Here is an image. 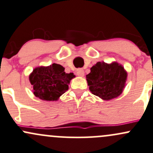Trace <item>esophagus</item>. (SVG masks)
<instances>
[{"mask_svg":"<svg viewBox=\"0 0 153 153\" xmlns=\"http://www.w3.org/2000/svg\"><path fill=\"white\" fill-rule=\"evenodd\" d=\"M76 74L80 77H83L84 76V71H83V69H78L76 71Z\"/></svg>","mask_w":153,"mask_h":153,"instance_id":"esophagus-1","label":"esophagus"}]
</instances>
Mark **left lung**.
<instances>
[{"label":"left lung","mask_w":153,"mask_h":153,"mask_svg":"<svg viewBox=\"0 0 153 153\" xmlns=\"http://www.w3.org/2000/svg\"><path fill=\"white\" fill-rule=\"evenodd\" d=\"M126 79V71L117 62H98L86 75L91 92L104 100H110L121 94Z\"/></svg>","instance_id":"8db88e82"}]
</instances>
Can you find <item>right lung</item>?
<instances>
[{
    "instance_id": "1",
    "label": "right lung",
    "mask_w": 153,
    "mask_h": 153,
    "mask_svg": "<svg viewBox=\"0 0 153 153\" xmlns=\"http://www.w3.org/2000/svg\"><path fill=\"white\" fill-rule=\"evenodd\" d=\"M73 73H65V68L53 63L47 67H38L30 75L33 94L44 101H56L69 88Z\"/></svg>"
}]
</instances>
